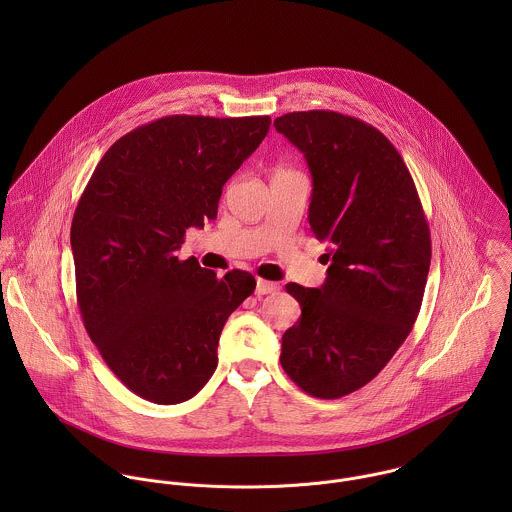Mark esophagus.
I'll return each instance as SVG.
<instances>
[{
    "instance_id": "1",
    "label": "esophagus",
    "mask_w": 512,
    "mask_h": 512,
    "mask_svg": "<svg viewBox=\"0 0 512 512\" xmlns=\"http://www.w3.org/2000/svg\"><path fill=\"white\" fill-rule=\"evenodd\" d=\"M276 290H278L276 282H268L262 278L256 280V295H266V293L276 292Z\"/></svg>"
}]
</instances>
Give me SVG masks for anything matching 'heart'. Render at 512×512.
<instances>
[{
  "mask_svg": "<svg viewBox=\"0 0 512 512\" xmlns=\"http://www.w3.org/2000/svg\"><path fill=\"white\" fill-rule=\"evenodd\" d=\"M280 171H286V169H280Z\"/></svg>",
  "mask_w": 512,
  "mask_h": 512,
  "instance_id": "b5f03b06",
  "label": "heart"
}]
</instances>
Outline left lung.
<instances>
[{
    "label": "left lung",
    "mask_w": 512,
    "mask_h": 512,
    "mask_svg": "<svg viewBox=\"0 0 512 512\" xmlns=\"http://www.w3.org/2000/svg\"><path fill=\"white\" fill-rule=\"evenodd\" d=\"M309 165V224L327 244L321 288L288 284L301 317L282 337L280 363L315 398L370 382L410 335L432 260L430 226L414 179L390 140L331 110L274 122Z\"/></svg>",
    "instance_id": "1"
}]
</instances>
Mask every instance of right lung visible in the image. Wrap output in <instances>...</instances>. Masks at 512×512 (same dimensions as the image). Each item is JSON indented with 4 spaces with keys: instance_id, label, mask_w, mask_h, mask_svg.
<instances>
[{
    "instance_id": "right-lung-1",
    "label": "right lung",
    "mask_w": 512,
    "mask_h": 512,
    "mask_svg": "<svg viewBox=\"0 0 512 512\" xmlns=\"http://www.w3.org/2000/svg\"><path fill=\"white\" fill-rule=\"evenodd\" d=\"M270 116H165L96 165L71 224L76 301L104 363L153 404L193 398L213 376L228 315L252 274L217 278L179 260L187 228L217 219L222 185L262 144Z\"/></svg>"
}]
</instances>
